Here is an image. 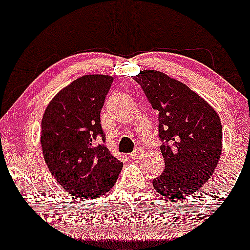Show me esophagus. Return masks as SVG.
<instances>
[{"mask_svg": "<svg viewBox=\"0 0 250 250\" xmlns=\"http://www.w3.org/2000/svg\"><path fill=\"white\" fill-rule=\"evenodd\" d=\"M142 155H143V149H141V147H137L135 151H133L132 154H131L130 157L132 158V160H136V158L141 157Z\"/></svg>", "mask_w": 250, "mask_h": 250, "instance_id": "1", "label": "esophagus"}]
</instances>
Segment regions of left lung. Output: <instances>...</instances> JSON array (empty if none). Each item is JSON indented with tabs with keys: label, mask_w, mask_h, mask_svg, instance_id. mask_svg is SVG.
Listing matches in <instances>:
<instances>
[{
	"label": "left lung",
	"mask_w": 250,
	"mask_h": 250,
	"mask_svg": "<svg viewBox=\"0 0 250 250\" xmlns=\"http://www.w3.org/2000/svg\"><path fill=\"white\" fill-rule=\"evenodd\" d=\"M158 112L165 170L152 180L168 199H186L211 178L222 154V123L213 108L182 82L157 70L133 76Z\"/></svg>",
	"instance_id": "left-lung-1"
}]
</instances>
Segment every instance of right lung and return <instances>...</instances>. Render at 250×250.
<instances>
[{"mask_svg":"<svg viewBox=\"0 0 250 250\" xmlns=\"http://www.w3.org/2000/svg\"><path fill=\"white\" fill-rule=\"evenodd\" d=\"M113 77L84 75L51 100L42 120L45 162L69 194L95 199L114 186L123 162L104 146L100 112Z\"/></svg>","mask_w":250,"mask_h":250,"instance_id":"right-lung-1","label":"right lung"}]
</instances>
